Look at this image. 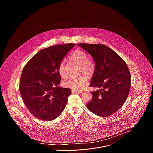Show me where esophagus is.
I'll return each instance as SVG.
<instances>
[{
	"label": "esophagus",
	"instance_id": "34e87169",
	"mask_svg": "<svg viewBox=\"0 0 153 153\" xmlns=\"http://www.w3.org/2000/svg\"><path fill=\"white\" fill-rule=\"evenodd\" d=\"M73 93H82V91H76V90H72Z\"/></svg>",
	"mask_w": 153,
	"mask_h": 153
}]
</instances>
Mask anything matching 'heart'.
I'll use <instances>...</instances> for the list:
<instances>
[{
  "label": "heart",
  "instance_id": "heart-1",
  "mask_svg": "<svg viewBox=\"0 0 153 153\" xmlns=\"http://www.w3.org/2000/svg\"><path fill=\"white\" fill-rule=\"evenodd\" d=\"M88 58V56L87 53L79 49L74 50L69 56L71 61L79 65V71L80 74L83 73L88 77H91L95 72L96 65L91 59ZM58 72L62 77L64 78L66 76V71H65L63 62H61L59 64ZM86 76L81 75L77 77L70 78L65 80L63 83V85L65 87L70 88L73 90H80L85 88L88 83V79Z\"/></svg>",
  "mask_w": 153,
  "mask_h": 153
}]
</instances>
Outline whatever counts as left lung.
Returning a JSON list of instances; mask_svg holds the SVG:
<instances>
[{"mask_svg": "<svg viewBox=\"0 0 153 153\" xmlns=\"http://www.w3.org/2000/svg\"><path fill=\"white\" fill-rule=\"evenodd\" d=\"M90 53L96 63V70L90 87L97 88L91 92V100L86 106L93 113L110 116L122 106L131 88V74L125 62L114 51L102 44L78 43Z\"/></svg>", "mask_w": 153, "mask_h": 153, "instance_id": "8db88e82", "label": "left lung"}]
</instances>
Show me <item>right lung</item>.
Masks as SVG:
<instances>
[{"instance_id":"1","label":"right lung","mask_w":153,"mask_h":153,"mask_svg":"<svg viewBox=\"0 0 153 153\" xmlns=\"http://www.w3.org/2000/svg\"><path fill=\"white\" fill-rule=\"evenodd\" d=\"M74 45L70 43L42 49L25 65L19 91L27 108L36 118L51 121L65 109L71 90L58 86L61 80L58 65Z\"/></svg>"}]
</instances>
